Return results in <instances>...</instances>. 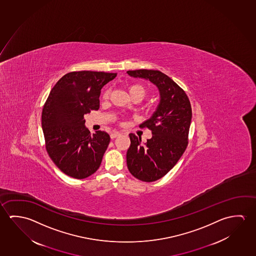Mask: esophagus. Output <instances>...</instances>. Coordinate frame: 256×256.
I'll return each mask as SVG.
<instances>
[{
  "mask_svg": "<svg viewBox=\"0 0 256 256\" xmlns=\"http://www.w3.org/2000/svg\"><path fill=\"white\" fill-rule=\"evenodd\" d=\"M120 134V132H118V131H114V132H112V133L110 134V138H117V136H118Z\"/></svg>",
  "mask_w": 256,
  "mask_h": 256,
  "instance_id": "esophagus-1",
  "label": "esophagus"
}]
</instances>
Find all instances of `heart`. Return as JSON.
<instances>
[{
	"instance_id": "heart-1",
	"label": "heart",
	"mask_w": 256,
	"mask_h": 256,
	"mask_svg": "<svg viewBox=\"0 0 256 256\" xmlns=\"http://www.w3.org/2000/svg\"><path fill=\"white\" fill-rule=\"evenodd\" d=\"M128 92H130L131 97L139 96L141 99H142L146 94V90L144 86L139 84H133L130 86H128ZM110 94V90L106 89L104 92L102 96L104 99H107V98H109Z\"/></svg>"
}]
</instances>
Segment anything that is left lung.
Instances as JSON below:
<instances>
[{
  "label": "left lung",
  "instance_id": "1",
  "mask_svg": "<svg viewBox=\"0 0 256 256\" xmlns=\"http://www.w3.org/2000/svg\"><path fill=\"white\" fill-rule=\"evenodd\" d=\"M133 78L151 81L160 92V102L149 120L140 128L151 130L152 138L142 144L141 138L130 134L126 165L139 180L154 182L172 170L188 144L192 109L184 90L162 72L152 70H128Z\"/></svg>",
  "mask_w": 256,
  "mask_h": 256
}]
</instances>
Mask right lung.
Segmentation results:
<instances>
[{
	"label": "right lung",
	"instance_id": "add662e5",
	"mask_svg": "<svg viewBox=\"0 0 256 256\" xmlns=\"http://www.w3.org/2000/svg\"><path fill=\"white\" fill-rule=\"evenodd\" d=\"M116 76L70 72L50 90L42 112L46 148L55 165L68 176L86 178L101 165L110 138L101 130L91 134L84 126V115L99 109L102 88Z\"/></svg>",
	"mask_w": 256,
	"mask_h": 256
}]
</instances>
